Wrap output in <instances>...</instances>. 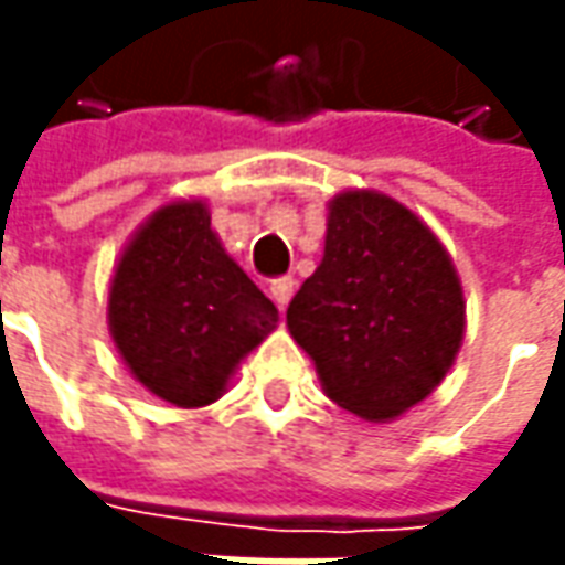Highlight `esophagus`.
I'll list each match as a JSON object with an SVG mask.
<instances>
[{
	"label": "esophagus",
	"instance_id": "obj_1",
	"mask_svg": "<svg viewBox=\"0 0 565 565\" xmlns=\"http://www.w3.org/2000/svg\"><path fill=\"white\" fill-rule=\"evenodd\" d=\"M295 292V282L289 276H282V279H273L270 282V298L279 305V308H286L289 305V298Z\"/></svg>",
	"mask_w": 565,
	"mask_h": 565
}]
</instances>
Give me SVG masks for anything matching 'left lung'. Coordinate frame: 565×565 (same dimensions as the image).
<instances>
[{"mask_svg": "<svg viewBox=\"0 0 565 565\" xmlns=\"http://www.w3.org/2000/svg\"><path fill=\"white\" fill-rule=\"evenodd\" d=\"M286 323L330 399L364 422H393L446 377L466 337V295L440 238L380 191L327 204L323 260Z\"/></svg>", "mask_w": 565, "mask_h": 565, "instance_id": "left-lung-1", "label": "left lung"}]
</instances>
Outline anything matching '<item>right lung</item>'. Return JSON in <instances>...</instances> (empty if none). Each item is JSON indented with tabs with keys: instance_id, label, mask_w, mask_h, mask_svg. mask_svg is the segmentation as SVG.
Segmentation results:
<instances>
[{
	"instance_id": "1",
	"label": "right lung",
	"mask_w": 565,
	"mask_h": 565,
	"mask_svg": "<svg viewBox=\"0 0 565 565\" xmlns=\"http://www.w3.org/2000/svg\"><path fill=\"white\" fill-rule=\"evenodd\" d=\"M106 317L141 386L179 408H201L226 393L279 311L228 257L204 201H172L121 250Z\"/></svg>"
}]
</instances>
